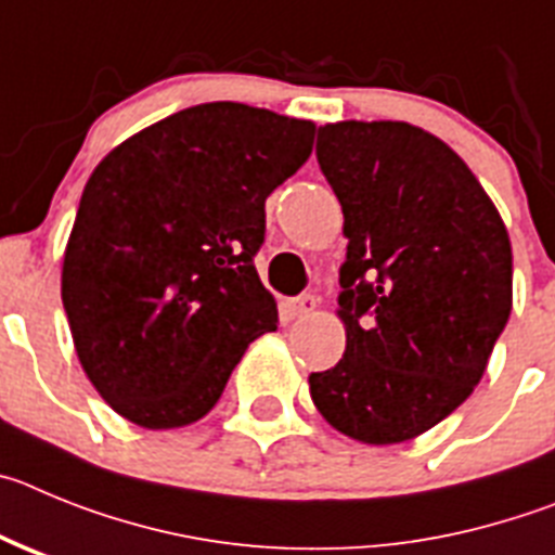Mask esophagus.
Returning <instances> with one entry per match:
<instances>
[{"mask_svg": "<svg viewBox=\"0 0 555 555\" xmlns=\"http://www.w3.org/2000/svg\"><path fill=\"white\" fill-rule=\"evenodd\" d=\"M314 307H318V298L314 296H301L296 298V301H289V312H293V318H307V314L314 312Z\"/></svg>", "mask_w": 555, "mask_h": 555, "instance_id": "1", "label": "esophagus"}]
</instances>
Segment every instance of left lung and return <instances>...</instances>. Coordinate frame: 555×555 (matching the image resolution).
Here are the masks:
<instances>
[{"mask_svg":"<svg viewBox=\"0 0 555 555\" xmlns=\"http://www.w3.org/2000/svg\"><path fill=\"white\" fill-rule=\"evenodd\" d=\"M314 154L346 218V353L309 376V396L346 437L392 446L481 382L512 312V243L464 159L426 129L326 124Z\"/></svg>","mask_w":555,"mask_h":555,"instance_id":"left-lung-1","label":"left lung"}]
</instances>
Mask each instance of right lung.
Here are the masks:
<instances>
[{"label": "right lung", "mask_w": 555, "mask_h": 555, "mask_svg": "<svg viewBox=\"0 0 555 555\" xmlns=\"http://www.w3.org/2000/svg\"><path fill=\"white\" fill-rule=\"evenodd\" d=\"M314 124L237 102L179 109L96 166L63 257V307L99 396L143 428L216 406L279 312L254 268L266 198Z\"/></svg>", "instance_id": "1"}]
</instances>
